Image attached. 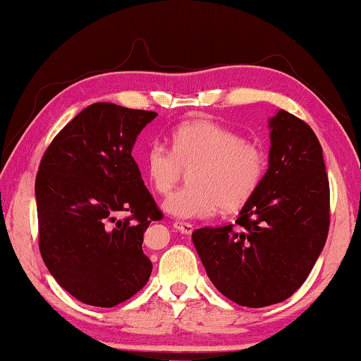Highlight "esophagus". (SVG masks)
<instances>
[{
  "instance_id": "1",
  "label": "esophagus",
  "mask_w": 361,
  "mask_h": 361,
  "mask_svg": "<svg viewBox=\"0 0 361 361\" xmlns=\"http://www.w3.org/2000/svg\"><path fill=\"white\" fill-rule=\"evenodd\" d=\"M175 230H178L180 233L183 234H191L194 231V225H191V223H186V221H175L173 223Z\"/></svg>"
}]
</instances>
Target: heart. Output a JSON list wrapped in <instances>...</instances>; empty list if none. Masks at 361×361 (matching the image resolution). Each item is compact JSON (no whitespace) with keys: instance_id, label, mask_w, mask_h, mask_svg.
Returning <instances> with one entry per match:
<instances>
[{"instance_id":"b5f03b06","label":"heart","mask_w":361,"mask_h":361,"mask_svg":"<svg viewBox=\"0 0 361 361\" xmlns=\"http://www.w3.org/2000/svg\"><path fill=\"white\" fill-rule=\"evenodd\" d=\"M170 146L151 142L141 167L162 196L173 191L190 170V186L164 202V210L178 219H207L220 207H243L265 176V149L212 120L180 123L171 131Z\"/></svg>"}]
</instances>
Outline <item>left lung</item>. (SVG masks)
Wrapping results in <instances>:
<instances>
[{"mask_svg":"<svg viewBox=\"0 0 361 361\" xmlns=\"http://www.w3.org/2000/svg\"><path fill=\"white\" fill-rule=\"evenodd\" d=\"M268 127V170L236 223L192 233L210 281L250 308L289 299L310 274L329 230V181L317 135L283 109Z\"/></svg>","mask_w":361,"mask_h":361,"instance_id":"8db88e82","label":"left lung"}]
</instances>
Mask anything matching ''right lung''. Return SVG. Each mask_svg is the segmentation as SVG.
I'll list each match as a JSON object with an SVG mask.
<instances>
[{"label":"right lung","instance_id":"right-lung-1","mask_svg":"<svg viewBox=\"0 0 361 361\" xmlns=\"http://www.w3.org/2000/svg\"><path fill=\"white\" fill-rule=\"evenodd\" d=\"M156 117L94 102L56 135L39 162V252L57 284L87 305L116 307L151 276L142 236L162 212L131 151ZM118 211L128 219L117 221Z\"/></svg>","mask_w":361,"mask_h":361}]
</instances>
